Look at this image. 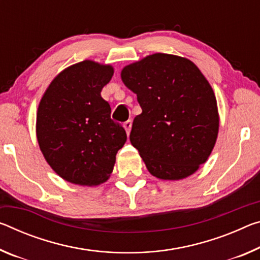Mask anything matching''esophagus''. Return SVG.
Instances as JSON below:
<instances>
[{"label":"esophagus","mask_w":260,"mask_h":260,"mask_svg":"<svg viewBox=\"0 0 260 260\" xmlns=\"http://www.w3.org/2000/svg\"><path fill=\"white\" fill-rule=\"evenodd\" d=\"M123 128L126 129V133H127V135H129V133H131V128H132V121H131V120H127L126 122H123Z\"/></svg>","instance_id":"34e87169"}]
</instances>
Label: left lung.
I'll return each mask as SVG.
<instances>
[{
    "label": "left lung",
    "mask_w": 260,
    "mask_h": 260,
    "mask_svg": "<svg viewBox=\"0 0 260 260\" xmlns=\"http://www.w3.org/2000/svg\"><path fill=\"white\" fill-rule=\"evenodd\" d=\"M121 80L142 109L129 140L148 171L164 180L194 174L211 155L220 123L215 94L200 69L186 57L155 53L126 66Z\"/></svg>",
    "instance_id": "1"
}]
</instances>
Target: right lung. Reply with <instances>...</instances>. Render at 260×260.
Returning <instances> with one entry per match:
<instances>
[{
    "instance_id": "obj_1",
    "label": "right lung",
    "mask_w": 260,
    "mask_h": 260,
    "mask_svg": "<svg viewBox=\"0 0 260 260\" xmlns=\"http://www.w3.org/2000/svg\"><path fill=\"white\" fill-rule=\"evenodd\" d=\"M113 67L84 60L48 85L37 112V140L45 159L69 183L96 186L112 174L127 135L101 96Z\"/></svg>"
}]
</instances>
